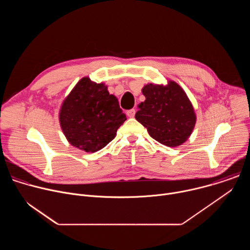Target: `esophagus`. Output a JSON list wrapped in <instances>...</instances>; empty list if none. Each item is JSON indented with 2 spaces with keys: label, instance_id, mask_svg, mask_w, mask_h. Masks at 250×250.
<instances>
[{
  "label": "esophagus",
  "instance_id": "1",
  "mask_svg": "<svg viewBox=\"0 0 250 250\" xmlns=\"http://www.w3.org/2000/svg\"><path fill=\"white\" fill-rule=\"evenodd\" d=\"M127 116H128L129 118H133V117L135 116V110H134V109H131V110L127 111Z\"/></svg>",
  "mask_w": 250,
  "mask_h": 250
}]
</instances>
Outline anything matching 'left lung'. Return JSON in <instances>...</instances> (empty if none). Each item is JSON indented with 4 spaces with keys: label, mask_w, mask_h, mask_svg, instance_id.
<instances>
[{
    "label": "left lung",
    "mask_w": 250,
    "mask_h": 250,
    "mask_svg": "<svg viewBox=\"0 0 250 250\" xmlns=\"http://www.w3.org/2000/svg\"><path fill=\"white\" fill-rule=\"evenodd\" d=\"M146 101L138 104L135 119L160 144L175 147L189 138L196 124L193 105L184 90L169 81L166 86L147 84Z\"/></svg>",
    "instance_id": "obj_1"
}]
</instances>
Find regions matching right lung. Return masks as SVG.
I'll return each instance as SVG.
<instances>
[{
	"label": "right lung",
	"mask_w": 250,
	"mask_h": 250,
	"mask_svg": "<svg viewBox=\"0 0 250 250\" xmlns=\"http://www.w3.org/2000/svg\"><path fill=\"white\" fill-rule=\"evenodd\" d=\"M126 120L118 99L110 95L104 84L82 78L64 100L59 121L73 146L96 152L111 142Z\"/></svg>",
	"instance_id": "right-lung-1"
}]
</instances>
